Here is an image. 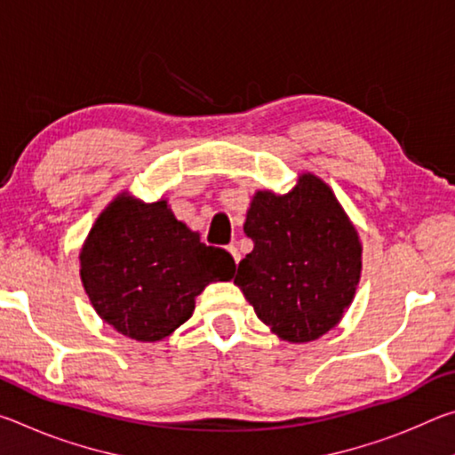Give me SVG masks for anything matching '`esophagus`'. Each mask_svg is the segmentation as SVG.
I'll return each instance as SVG.
<instances>
[{
	"label": "esophagus",
	"mask_w": 455,
	"mask_h": 455,
	"mask_svg": "<svg viewBox=\"0 0 455 455\" xmlns=\"http://www.w3.org/2000/svg\"><path fill=\"white\" fill-rule=\"evenodd\" d=\"M227 251L230 252V255H233V259H235V263H238V260H241V252H238V249L235 244H228L227 246Z\"/></svg>",
	"instance_id": "34e87169"
}]
</instances>
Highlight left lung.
<instances>
[{
	"instance_id": "1",
	"label": "left lung",
	"mask_w": 455,
	"mask_h": 455,
	"mask_svg": "<svg viewBox=\"0 0 455 455\" xmlns=\"http://www.w3.org/2000/svg\"><path fill=\"white\" fill-rule=\"evenodd\" d=\"M244 233L255 249L235 283L257 317L292 343L333 329L355 295L361 243L327 184L303 174L284 196L257 192Z\"/></svg>"
}]
</instances>
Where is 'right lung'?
<instances>
[{
  "label": "right lung",
  "instance_id": "obj_1",
  "mask_svg": "<svg viewBox=\"0 0 455 455\" xmlns=\"http://www.w3.org/2000/svg\"><path fill=\"white\" fill-rule=\"evenodd\" d=\"M96 313L122 335L160 341L190 319L212 281L233 279L235 260L176 220L166 200L120 196L100 214L80 255Z\"/></svg>",
  "mask_w": 455,
  "mask_h": 455
}]
</instances>
